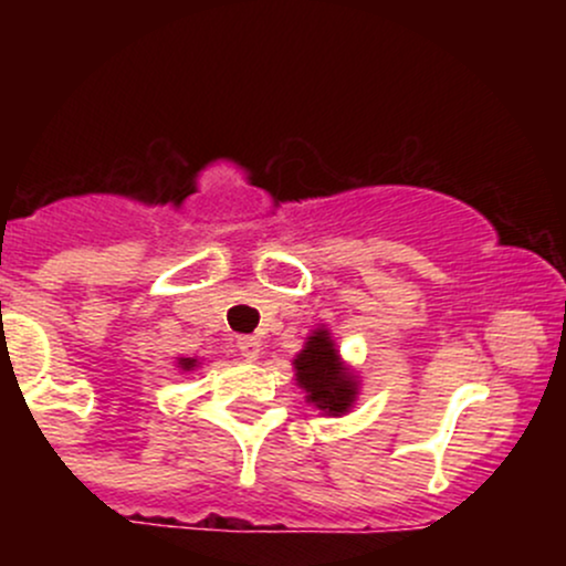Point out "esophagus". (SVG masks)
I'll use <instances>...</instances> for the list:
<instances>
[{
	"instance_id": "obj_1",
	"label": "esophagus",
	"mask_w": 566,
	"mask_h": 566,
	"mask_svg": "<svg viewBox=\"0 0 566 566\" xmlns=\"http://www.w3.org/2000/svg\"><path fill=\"white\" fill-rule=\"evenodd\" d=\"M239 354H242L247 361H255L258 356H261V340H258V337H239Z\"/></svg>"
}]
</instances>
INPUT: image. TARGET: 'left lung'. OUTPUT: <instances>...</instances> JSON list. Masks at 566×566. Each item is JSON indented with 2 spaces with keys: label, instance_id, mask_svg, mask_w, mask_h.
<instances>
[{
  "label": "left lung",
  "instance_id": "obj_1",
  "mask_svg": "<svg viewBox=\"0 0 566 566\" xmlns=\"http://www.w3.org/2000/svg\"><path fill=\"white\" fill-rule=\"evenodd\" d=\"M295 382L305 391V401L327 418H343L359 399L361 380L335 346L327 324L311 329L295 359Z\"/></svg>",
  "mask_w": 566,
  "mask_h": 566
}]
</instances>
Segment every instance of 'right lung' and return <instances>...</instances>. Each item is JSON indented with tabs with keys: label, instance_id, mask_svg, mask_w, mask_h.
Masks as SVG:
<instances>
[{
	"label": "right lung",
	"instance_id": "add662e5",
	"mask_svg": "<svg viewBox=\"0 0 566 566\" xmlns=\"http://www.w3.org/2000/svg\"><path fill=\"white\" fill-rule=\"evenodd\" d=\"M175 365H178L180 373H191V369L201 367V361L197 359V356H178V361H175Z\"/></svg>",
	"mask_w": 566,
	"mask_h": 566
}]
</instances>
